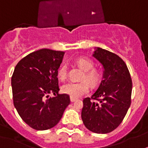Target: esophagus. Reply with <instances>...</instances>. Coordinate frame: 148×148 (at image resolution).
<instances>
[{
  "mask_svg": "<svg viewBox=\"0 0 148 148\" xmlns=\"http://www.w3.org/2000/svg\"><path fill=\"white\" fill-rule=\"evenodd\" d=\"M70 99H71V101L72 103L75 101V100H76V99H77L76 98H74V97H70Z\"/></svg>",
  "mask_w": 148,
  "mask_h": 148,
  "instance_id": "1",
  "label": "esophagus"
}]
</instances>
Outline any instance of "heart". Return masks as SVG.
Masks as SVG:
<instances>
[{
	"mask_svg": "<svg viewBox=\"0 0 148 148\" xmlns=\"http://www.w3.org/2000/svg\"><path fill=\"white\" fill-rule=\"evenodd\" d=\"M77 64L85 71L83 75L82 80L80 82H70L63 85L62 90L63 93L70 95L72 97H79L86 93L90 90V83L92 85H96L99 82L101 77V74L97 69H92L93 67V62L90 59L85 58H80L77 60ZM58 77L62 81L66 80L68 77V66L66 64H62L58 71Z\"/></svg>",
	"mask_w": 148,
	"mask_h": 148,
	"instance_id": "heart-1",
	"label": "heart"
}]
</instances>
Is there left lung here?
<instances>
[{
    "instance_id": "1",
    "label": "left lung",
    "mask_w": 148,
    "mask_h": 148,
    "mask_svg": "<svg viewBox=\"0 0 148 148\" xmlns=\"http://www.w3.org/2000/svg\"><path fill=\"white\" fill-rule=\"evenodd\" d=\"M93 55L103 64L104 73L97 90L83 99L81 118L87 129L106 134L122 123L130 107L132 80L119 56L101 48H97Z\"/></svg>"
}]
</instances>
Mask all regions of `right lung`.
Returning a JSON list of instances; mask_svg holds the SVG:
<instances>
[{
	"instance_id": "add662e5",
	"label": "right lung",
	"mask_w": 148,
	"mask_h": 148,
	"mask_svg": "<svg viewBox=\"0 0 148 148\" xmlns=\"http://www.w3.org/2000/svg\"><path fill=\"white\" fill-rule=\"evenodd\" d=\"M64 54L42 49L29 54L16 65L11 78L14 106L33 129L53 128L70 104L69 95L58 93V70ZM49 94L55 97H49Z\"/></svg>"
}]
</instances>
